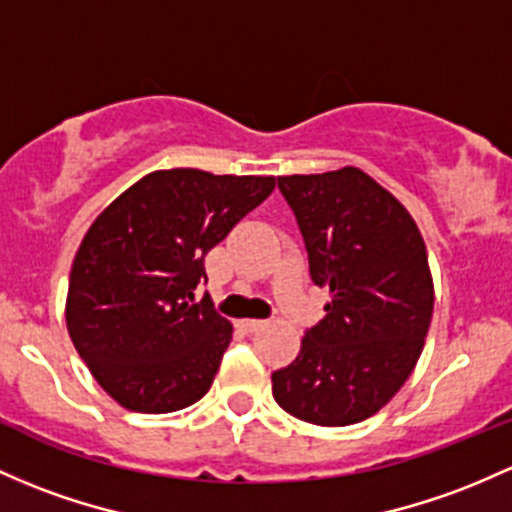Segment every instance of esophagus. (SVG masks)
I'll return each instance as SVG.
<instances>
[{
    "mask_svg": "<svg viewBox=\"0 0 512 512\" xmlns=\"http://www.w3.org/2000/svg\"><path fill=\"white\" fill-rule=\"evenodd\" d=\"M240 328L245 330V333H257V330L265 325V320H255V318H245V320H238Z\"/></svg>",
    "mask_w": 512,
    "mask_h": 512,
    "instance_id": "34e87169",
    "label": "esophagus"
}]
</instances>
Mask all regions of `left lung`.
I'll return each instance as SVG.
<instances>
[{"instance_id": "1", "label": "left lung", "mask_w": 512, "mask_h": 512, "mask_svg": "<svg viewBox=\"0 0 512 512\" xmlns=\"http://www.w3.org/2000/svg\"><path fill=\"white\" fill-rule=\"evenodd\" d=\"M277 184L330 303L294 362L272 374L274 401L323 428L359 423L396 396L423 352L435 303L423 235L401 201L357 167Z\"/></svg>"}]
</instances>
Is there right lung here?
<instances>
[{"label": "right lung", "mask_w": 512, "mask_h": 512, "mask_svg": "<svg viewBox=\"0 0 512 512\" xmlns=\"http://www.w3.org/2000/svg\"><path fill=\"white\" fill-rule=\"evenodd\" d=\"M274 177L160 170L126 189L84 235L65 320L99 386L136 413H172L211 389L233 325L213 308L204 257L262 204Z\"/></svg>", "instance_id": "add662e5"}]
</instances>
